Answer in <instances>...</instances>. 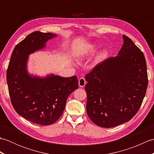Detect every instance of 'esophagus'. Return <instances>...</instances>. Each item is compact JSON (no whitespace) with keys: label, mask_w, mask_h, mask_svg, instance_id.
I'll list each match as a JSON object with an SVG mask.
<instances>
[{"label":"esophagus","mask_w":154,"mask_h":154,"mask_svg":"<svg viewBox=\"0 0 154 154\" xmlns=\"http://www.w3.org/2000/svg\"><path fill=\"white\" fill-rule=\"evenodd\" d=\"M86 83H87L86 80L84 77H81L80 79H79V86L80 87H85V85Z\"/></svg>","instance_id":"1"}]
</instances>
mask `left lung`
<instances>
[{"instance_id": "left-lung-1", "label": "left lung", "mask_w": 154, "mask_h": 154, "mask_svg": "<svg viewBox=\"0 0 154 154\" xmlns=\"http://www.w3.org/2000/svg\"><path fill=\"white\" fill-rule=\"evenodd\" d=\"M116 57L97 64L85 75L87 112L96 125L112 128L128 122L142 105L148 85L146 59L126 35Z\"/></svg>"}]
</instances>
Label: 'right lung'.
<instances>
[{"instance_id": "right-lung-1", "label": "right lung", "mask_w": 154, "mask_h": 154, "mask_svg": "<svg viewBox=\"0 0 154 154\" xmlns=\"http://www.w3.org/2000/svg\"><path fill=\"white\" fill-rule=\"evenodd\" d=\"M55 34L35 31L29 34L13 50L6 71L9 96L16 112L41 126L55 122L63 114L67 97L79 88L76 75L62 77L51 75L33 77L26 71L28 55L43 48Z\"/></svg>"}]
</instances>
